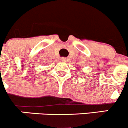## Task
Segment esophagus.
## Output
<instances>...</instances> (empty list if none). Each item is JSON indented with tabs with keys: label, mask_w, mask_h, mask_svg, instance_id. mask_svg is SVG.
Here are the masks:
<instances>
[{
	"label": "esophagus",
	"mask_w": 128,
	"mask_h": 128,
	"mask_svg": "<svg viewBox=\"0 0 128 128\" xmlns=\"http://www.w3.org/2000/svg\"><path fill=\"white\" fill-rule=\"evenodd\" d=\"M61 62H65V61H66V58H62L60 59Z\"/></svg>",
	"instance_id": "esophagus-1"
}]
</instances>
